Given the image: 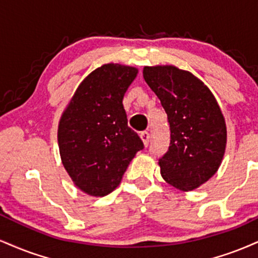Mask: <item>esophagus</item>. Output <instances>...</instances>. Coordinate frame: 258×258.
I'll return each mask as SVG.
<instances>
[{
	"label": "esophagus",
	"instance_id": "obj_1",
	"mask_svg": "<svg viewBox=\"0 0 258 258\" xmlns=\"http://www.w3.org/2000/svg\"><path fill=\"white\" fill-rule=\"evenodd\" d=\"M139 136H141L142 141H143V143H144L145 147H148L149 142H150V133L147 132V131H143V132H141V135H139Z\"/></svg>",
	"mask_w": 258,
	"mask_h": 258
}]
</instances>
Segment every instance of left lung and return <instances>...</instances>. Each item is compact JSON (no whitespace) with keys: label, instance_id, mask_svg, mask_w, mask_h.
Listing matches in <instances>:
<instances>
[{"label":"left lung","instance_id":"8db88e82","mask_svg":"<svg viewBox=\"0 0 258 258\" xmlns=\"http://www.w3.org/2000/svg\"><path fill=\"white\" fill-rule=\"evenodd\" d=\"M143 77L169 123L161 174L179 190H194L215 174L225 154L227 131L218 102L200 79L176 67H144Z\"/></svg>","mask_w":258,"mask_h":258}]
</instances>
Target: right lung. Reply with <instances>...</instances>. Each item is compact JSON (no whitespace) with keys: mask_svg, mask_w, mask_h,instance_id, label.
<instances>
[{"mask_svg":"<svg viewBox=\"0 0 258 258\" xmlns=\"http://www.w3.org/2000/svg\"><path fill=\"white\" fill-rule=\"evenodd\" d=\"M138 71L108 63L77 89L58 125L64 168L80 190L102 197L119 186L142 139L127 126L122 99Z\"/></svg>","mask_w":258,"mask_h":258,"instance_id":"add662e5","label":"right lung"}]
</instances>
